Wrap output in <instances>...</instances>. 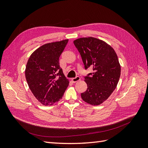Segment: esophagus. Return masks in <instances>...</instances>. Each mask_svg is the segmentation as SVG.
Wrapping results in <instances>:
<instances>
[{"mask_svg":"<svg viewBox=\"0 0 148 148\" xmlns=\"http://www.w3.org/2000/svg\"><path fill=\"white\" fill-rule=\"evenodd\" d=\"M80 79H80L79 77H76L75 78H71V82H72L73 83H76V82L79 81Z\"/></svg>","mask_w":148,"mask_h":148,"instance_id":"1","label":"esophagus"}]
</instances>
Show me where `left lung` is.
Here are the masks:
<instances>
[{
  "instance_id": "8db88e82",
  "label": "left lung",
  "mask_w": 148,
  "mask_h": 148,
  "mask_svg": "<svg viewBox=\"0 0 148 148\" xmlns=\"http://www.w3.org/2000/svg\"><path fill=\"white\" fill-rule=\"evenodd\" d=\"M73 43L85 69L93 70L84 77L88 88L81 94L82 99L92 106L100 105L108 99L119 81L121 67L117 53L108 44L93 37L79 38Z\"/></svg>"
}]
</instances>
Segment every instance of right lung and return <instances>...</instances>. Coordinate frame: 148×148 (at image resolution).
Wrapping results in <instances>:
<instances>
[{
	"instance_id": "1",
	"label": "right lung",
	"mask_w": 148,
	"mask_h": 148,
	"mask_svg": "<svg viewBox=\"0 0 148 148\" xmlns=\"http://www.w3.org/2000/svg\"><path fill=\"white\" fill-rule=\"evenodd\" d=\"M69 39L44 44L31 54L25 69L30 90L44 106L62 99L69 84L59 65V57Z\"/></svg>"
}]
</instances>
